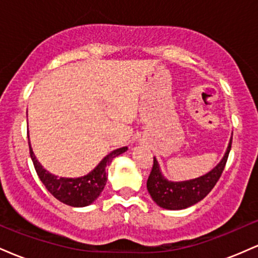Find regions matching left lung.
<instances>
[{"label":"left lung","instance_id":"obj_1","mask_svg":"<svg viewBox=\"0 0 258 258\" xmlns=\"http://www.w3.org/2000/svg\"><path fill=\"white\" fill-rule=\"evenodd\" d=\"M232 139L220 164L210 172L194 179L183 180V182L168 180L165 178L160 170L158 160L154 158L152 172L147 180V188L152 199L158 204V206L167 210H183L203 200L214 189L223 172L232 148Z\"/></svg>","mask_w":258,"mask_h":258}]
</instances>
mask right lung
I'll use <instances>...</instances> for the list:
<instances>
[{"label":"right lung","instance_id":"add662e5","mask_svg":"<svg viewBox=\"0 0 258 258\" xmlns=\"http://www.w3.org/2000/svg\"><path fill=\"white\" fill-rule=\"evenodd\" d=\"M29 148H30V156L37 176L40 177L41 182L46 186L47 190L60 203L73 207L88 206L93 201H96L106 184V179H108L105 171L106 166L111 164L112 159L127 150V147L112 150L97 165V167H94L93 171H91L86 176L78 177V178H67V177L54 176L46 168H43L32 152L30 141H29Z\"/></svg>","mask_w":258,"mask_h":258}]
</instances>
